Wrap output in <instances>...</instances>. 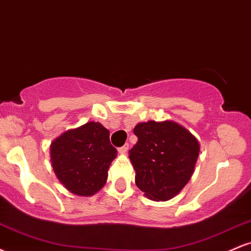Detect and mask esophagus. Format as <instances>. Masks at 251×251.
I'll use <instances>...</instances> for the list:
<instances>
[{"label":"esophagus","instance_id":"1","mask_svg":"<svg viewBox=\"0 0 251 251\" xmlns=\"http://www.w3.org/2000/svg\"><path fill=\"white\" fill-rule=\"evenodd\" d=\"M127 151H128V144H125V145L122 146V148L118 149V152H119V153H122V154H125Z\"/></svg>","mask_w":251,"mask_h":251}]
</instances>
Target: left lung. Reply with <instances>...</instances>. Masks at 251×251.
<instances>
[{"mask_svg": "<svg viewBox=\"0 0 251 251\" xmlns=\"http://www.w3.org/2000/svg\"><path fill=\"white\" fill-rule=\"evenodd\" d=\"M133 132L138 142L128 158L135 170V185L152 201L171 200L194 174L200 143L171 120L139 123Z\"/></svg>", "mask_w": 251, "mask_h": 251, "instance_id": "8db88e82", "label": "left lung"}]
</instances>
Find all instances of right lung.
<instances>
[{
  "label": "right lung",
  "instance_id": "right-lung-1",
  "mask_svg": "<svg viewBox=\"0 0 251 251\" xmlns=\"http://www.w3.org/2000/svg\"><path fill=\"white\" fill-rule=\"evenodd\" d=\"M116 157L109 131L96 122L68 129L50 145V162L57 179L72 194L85 197L105 185Z\"/></svg>",
  "mask_w": 251,
  "mask_h": 251
}]
</instances>
